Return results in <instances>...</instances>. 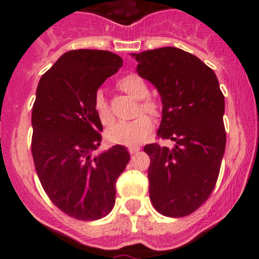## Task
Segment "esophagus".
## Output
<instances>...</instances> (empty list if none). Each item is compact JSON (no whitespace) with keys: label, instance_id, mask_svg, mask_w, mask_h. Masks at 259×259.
<instances>
[{"label":"esophagus","instance_id":"1","mask_svg":"<svg viewBox=\"0 0 259 259\" xmlns=\"http://www.w3.org/2000/svg\"><path fill=\"white\" fill-rule=\"evenodd\" d=\"M139 150H140V148H130V149H128V152H130V154L131 155H134V154H136V153H139Z\"/></svg>","mask_w":259,"mask_h":259}]
</instances>
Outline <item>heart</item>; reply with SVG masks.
Segmentation results:
<instances>
[{
    "label": "heart",
    "instance_id": "1",
    "mask_svg": "<svg viewBox=\"0 0 259 259\" xmlns=\"http://www.w3.org/2000/svg\"><path fill=\"white\" fill-rule=\"evenodd\" d=\"M119 88L128 96L141 100L140 109L144 113L150 114L152 116L159 115V105L153 98L146 97L149 95V89L146 83L137 75L131 74L122 77L119 80ZM93 109L97 115L98 120L104 125H107L113 120V115L110 111V107L107 105L106 98L101 91H98L95 95L93 100ZM139 109V113H140ZM152 120L148 115H139L136 119L131 122H116L110 125L106 131V139L109 143L116 144V145L124 146H136L139 144L144 143L146 137L149 136L152 131Z\"/></svg>",
    "mask_w": 259,
    "mask_h": 259
}]
</instances>
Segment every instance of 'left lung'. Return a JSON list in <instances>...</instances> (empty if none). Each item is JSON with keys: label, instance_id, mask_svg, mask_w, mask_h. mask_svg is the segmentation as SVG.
I'll return each instance as SVG.
<instances>
[{"label": "left lung", "instance_id": "8db88e82", "mask_svg": "<svg viewBox=\"0 0 259 259\" xmlns=\"http://www.w3.org/2000/svg\"><path fill=\"white\" fill-rule=\"evenodd\" d=\"M137 74L162 100L158 136L174 148L145 145L150 157L149 194L158 212L171 218L192 214L209 198L226 149L224 96L214 71L174 47L132 54Z\"/></svg>", "mask_w": 259, "mask_h": 259}]
</instances>
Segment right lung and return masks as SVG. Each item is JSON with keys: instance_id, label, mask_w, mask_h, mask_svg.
Returning a JSON list of instances; mask_svg holds the SVG:
<instances>
[{"instance_id": "right-lung-1", "label": "right lung", "mask_w": 259, "mask_h": 259, "mask_svg": "<svg viewBox=\"0 0 259 259\" xmlns=\"http://www.w3.org/2000/svg\"><path fill=\"white\" fill-rule=\"evenodd\" d=\"M122 65V58L107 50H70L41 76L36 91V172L52 202L79 221H97L111 211L116 179L130 161L122 145L92 155L102 140L95 95Z\"/></svg>"}]
</instances>
